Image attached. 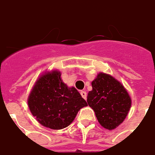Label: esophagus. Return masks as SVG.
Wrapping results in <instances>:
<instances>
[{
	"mask_svg": "<svg viewBox=\"0 0 155 155\" xmlns=\"http://www.w3.org/2000/svg\"><path fill=\"white\" fill-rule=\"evenodd\" d=\"M81 97H83L84 99H86V97H87V94L85 91H81Z\"/></svg>",
	"mask_w": 155,
	"mask_h": 155,
	"instance_id": "esophagus-1",
	"label": "esophagus"
}]
</instances>
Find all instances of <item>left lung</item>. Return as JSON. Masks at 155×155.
I'll return each instance as SVG.
<instances>
[{
    "instance_id": "left-lung-1",
    "label": "left lung",
    "mask_w": 155,
    "mask_h": 155,
    "mask_svg": "<svg viewBox=\"0 0 155 155\" xmlns=\"http://www.w3.org/2000/svg\"><path fill=\"white\" fill-rule=\"evenodd\" d=\"M91 84L93 90L88 94V105L94 110L101 127L114 130L128 114L130 97L124 86L109 74L99 73Z\"/></svg>"
}]
</instances>
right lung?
Instances as JSON below:
<instances>
[{
    "label": "right lung",
    "mask_w": 155,
    "mask_h": 155,
    "mask_svg": "<svg viewBox=\"0 0 155 155\" xmlns=\"http://www.w3.org/2000/svg\"><path fill=\"white\" fill-rule=\"evenodd\" d=\"M28 108L40 124L61 130L71 124L87 102L74 87L69 88L58 70L47 72L37 80L28 98Z\"/></svg>",
    "instance_id": "right-lung-1"
}]
</instances>
